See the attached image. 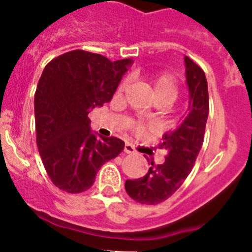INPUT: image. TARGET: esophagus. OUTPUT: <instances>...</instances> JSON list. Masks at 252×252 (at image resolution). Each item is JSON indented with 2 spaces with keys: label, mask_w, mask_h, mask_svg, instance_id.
Masks as SVG:
<instances>
[{
  "label": "esophagus",
  "mask_w": 252,
  "mask_h": 252,
  "mask_svg": "<svg viewBox=\"0 0 252 252\" xmlns=\"http://www.w3.org/2000/svg\"><path fill=\"white\" fill-rule=\"evenodd\" d=\"M124 151L126 154H135V153H136L135 148H133L131 144H126V145H125V148H124Z\"/></svg>",
  "instance_id": "obj_1"
}]
</instances>
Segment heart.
<instances>
[{"instance_id":"obj_1","label":"heart","mask_w":252,"mask_h":252,"mask_svg":"<svg viewBox=\"0 0 252 252\" xmlns=\"http://www.w3.org/2000/svg\"><path fill=\"white\" fill-rule=\"evenodd\" d=\"M151 86V90H153L154 95L157 99L165 98L169 99V101H173L177 95L178 88H177V81L175 78L171 74H168V73H162V74L155 75V77L150 78L149 81ZM126 86V83H122L120 86V91H122ZM140 126H137V130H140Z\"/></svg>"}]
</instances>
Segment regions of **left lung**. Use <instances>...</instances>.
<instances>
[{
    "mask_svg": "<svg viewBox=\"0 0 252 252\" xmlns=\"http://www.w3.org/2000/svg\"><path fill=\"white\" fill-rule=\"evenodd\" d=\"M186 83L189 106L183 120L174 130L162 135L160 148L166 150L165 161L151 166L148 174L126 180L125 189L133 201L142 204H158L165 201L188 177L203 144L209 112L208 84L202 68L184 57Z\"/></svg>",
    "mask_w": 252,
    "mask_h": 252,
    "instance_id": "8db88e82",
    "label": "left lung"
}]
</instances>
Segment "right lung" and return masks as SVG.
Here are the masks:
<instances>
[{
	"label": "right lung",
	"mask_w": 252,
	"mask_h": 252,
	"mask_svg": "<svg viewBox=\"0 0 252 252\" xmlns=\"http://www.w3.org/2000/svg\"><path fill=\"white\" fill-rule=\"evenodd\" d=\"M132 63L73 50L44 69L34 99L37 149L51 182L64 192L90 189L99 168L124 150L122 140L91 131L88 113L111 101Z\"/></svg>",
	"instance_id": "1"
}]
</instances>
